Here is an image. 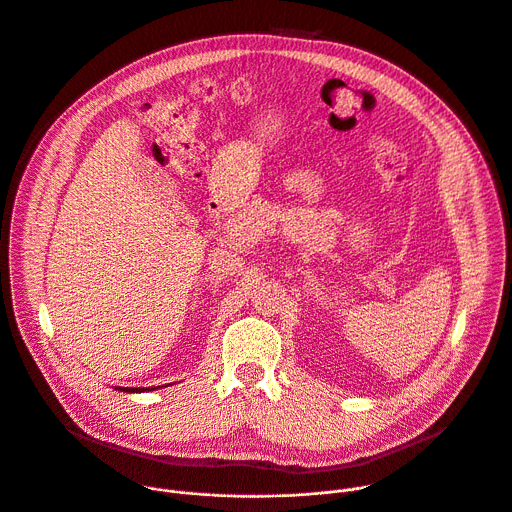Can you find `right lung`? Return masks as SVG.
Returning a JSON list of instances; mask_svg holds the SVG:
<instances>
[{"mask_svg":"<svg viewBox=\"0 0 512 512\" xmlns=\"http://www.w3.org/2000/svg\"><path fill=\"white\" fill-rule=\"evenodd\" d=\"M119 389L125 391V393H137V391L141 393V389H129V387H119ZM148 389H150V387H148ZM148 389H143V391H148Z\"/></svg>","mask_w":512,"mask_h":512,"instance_id":"obj_1","label":"right lung"}]
</instances>
